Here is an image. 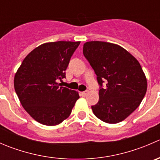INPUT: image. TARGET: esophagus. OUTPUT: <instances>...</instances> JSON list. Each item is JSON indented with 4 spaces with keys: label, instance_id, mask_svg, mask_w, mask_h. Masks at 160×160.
Wrapping results in <instances>:
<instances>
[{
    "label": "esophagus",
    "instance_id": "1",
    "mask_svg": "<svg viewBox=\"0 0 160 160\" xmlns=\"http://www.w3.org/2000/svg\"><path fill=\"white\" fill-rule=\"evenodd\" d=\"M88 93V90H86V91H83V92H81V96L82 97H86Z\"/></svg>",
    "mask_w": 160,
    "mask_h": 160
}]
</instances>
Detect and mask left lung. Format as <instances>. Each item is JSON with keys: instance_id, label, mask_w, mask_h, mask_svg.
Here are the masks:
<instances>
[{"instance_id": "left-lung-1", "label": "left lung", "mask_w": 160, "mask_h": 160, "mask_svg": "<svg viewBox=\"0 0 160 160\" xmlns=\"http://www.w3.org/2000/svg\"><path fill=\"white\" fill-rule=\"evenodd\" d=\"M83 53L100 86L99 101L91 106L93 114L106 123L122 122L139 106L146 93L147 80L139 62L125 49L106 42H88Z\"/></svg>"}]
</instances>
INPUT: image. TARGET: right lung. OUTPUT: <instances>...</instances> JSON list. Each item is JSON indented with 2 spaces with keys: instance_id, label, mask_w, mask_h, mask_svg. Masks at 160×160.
<instances>
[{
  "instance_id": "1",
  "label": "right lung",
  "mask_w": 160,
  "mask_h": 160,
  "mask_svg": "<svg viewBox=\"0 0 160 160\" xmlns=\"http://www.w3.org/2000/svg\"><path fill=\"white\" fill-rule=\"evenodd\" d=\"M80 42L41 45L25 58L14 76V90L25 110L39 123L56 125L70 116L78 93L62 87L66 70Z\"/></svg>"
}]
</instances>
